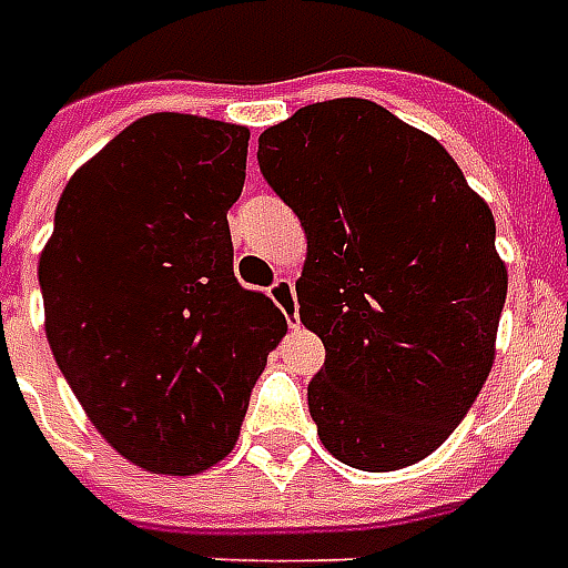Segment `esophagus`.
<instances>
[{"mask_svg":"<svg viewBox=\"0 0 568 568\" xmlns=\"http://www.w3.org/2000/svg\"><path fill=\"white\" fill-rule=\"evenodd\" d=\"M268 296L275 300V305L284 312V317L296 324V287H293L291 277H277L275 284H272V291Z\"/></svg>","mask_w":568,"mask_h":568,"instance_id":"1","label":"esophagus"}]
</instances>
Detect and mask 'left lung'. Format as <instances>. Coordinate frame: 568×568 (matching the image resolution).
I'll return each mask as SVG.
<instances>
[{"mask_svg": "<svg viewBox=\"0 0 568 568\" xmlns=\"http://www.w3.org/2000/svg\"><path fill=\"white\" fill-rule=\"evenodd\" d=\"M256 159L305 229L296 296L327 348L308 382L321 444L361 470L416 465L496 364L508 265L489 204L432 134L373 100L296 110Z\"/></svg>", "mask_w": 568, "mask_h": 568, "instance_id": "left-lung-1", "label": "left lung"}]
</instances>
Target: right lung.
<instances>
[{
  "mask_svg": "<svg viewBox=\"0 0 568 568\" xmlns=\"http://www.w3.org/2000/svg\"><path fill=\"white\" fill-rule=\"evenodd\" d=\"M244 124L152 112L70 176L39 256L45 336L103 440L189 477L232 453L287 321L232 272Z\"/></svg>",
  "mask_w": 568,
  "mask_h": 568,
  "instance_id": "1",
  "label": "right lung"
}]
</instances>
